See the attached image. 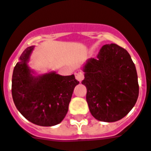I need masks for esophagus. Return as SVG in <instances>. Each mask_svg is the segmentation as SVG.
Masks as SVG:
<instances>
[{"mask_svg": "<svg viewBox=\"0 0 151 151\" xmlns=\"http://www.w3.org/2000/svg\"><path fill=\"white\" fill-rule=\"evenodd\" d=\"M75 78L78 81H81L84 78V74H83V72L78 71L77 73H75Z\"/></svg>", "mask_w": 151, "mask_h": 151, "instance_id": "obj_1", "label": "esophagus"}]
</instances>
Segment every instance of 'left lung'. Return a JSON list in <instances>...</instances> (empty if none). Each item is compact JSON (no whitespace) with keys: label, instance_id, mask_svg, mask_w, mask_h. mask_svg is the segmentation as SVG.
Returning <instances> with one entry per match:
<instances>
[{"label":"left lung","instance_id":"left-lung-1","mask_svg":"<svg viewBox=\"0 0 151 151\" xmlns=\"http://www.w3.org/2000/svg\"><path fill=\"white\" fill-rule=\"evenodd\" d=\"M86 100L92 116L100 121L114 122L134 107L139 95L137 73L130 54L115 44L104 45L97 58L83 68Z\"/></svg>","mask_w":151,"mask_h":151}]
</instances>
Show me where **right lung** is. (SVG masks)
<instances>
[{
    "label": "right lung",
    "instance_id": "obj_1",
    "mask_svg": "<svg viewBox=\"0 0 151 151\" xmlns=\"http://www.w3.org/2000/svg\"><path fill=\"white\" fill-rule=\"evenodd\" d=\"M34 48L25 49L14 68L11 88L14 103L19 112L33 124L54 126L65 117L73 89L79 81L73 74L61 76L55 72L33 76L27 62Z\"/></svg>",
    "mask_w": 151,
    "mask_h": 151
}]
</instances>
